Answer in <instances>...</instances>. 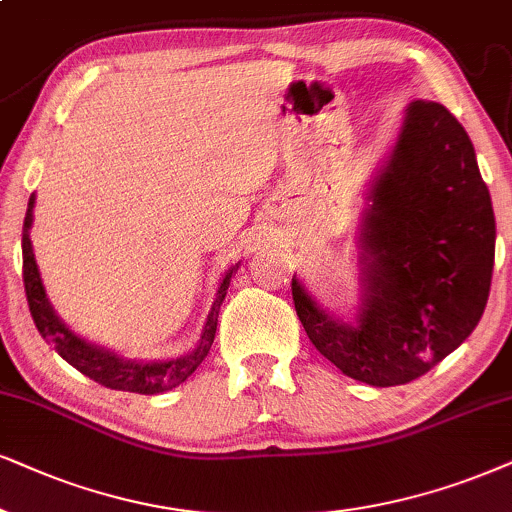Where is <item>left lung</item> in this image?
<instances>
[{
    "label": "left lung",
    "mask_w": 512,
    "mask_h": 512,
    "mask_svg": "<svg viewBox=\"0 0 512 512\" xmlns=\"http://www.w3.org/2000/svg\"><path fill=\"white\" fill-rule=\"evenodd\" d=\"M359 307L340 319L300 278L293 302L312 345L349 378L406 385L449 357L480 323L496 222L475 148L442 103L411 101L366 191Z\"/></svg>",
    "instance_id": "left-lung-1"
}]
</instances>
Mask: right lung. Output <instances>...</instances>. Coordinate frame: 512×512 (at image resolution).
Returning <instances> with one entry per match:
<instances>
[{
  "instance_id": "1",
  "label": "right lung",
  "mask_w": 512,
  "mask_h": 512,
  "mask_svg": "<svg viewBox=\"0 0 512 512\" xmlns=\"http://www.w3.org/2000/svg\"><path fill=\"white\" fill-rule=\"evenodd\" d=\"M32 208H35V193L28 200V212H25L23 222V283H25V295H28V307L35 321L37 331L51 347L68 361L70 366H75L77 371L87 375V378L96 380L103 387H111V390L122 392H139V394H160L172 390L184 383L196 368L203 364V359L208 357L212 342H215L217 331V316L219 307H222L226 290H229L231 276L236 274V269L241 267V262L234 264L219 281L215 302L205 319L203 333L196 342V347L189 349L186 354L174 359H158V361H141V359H127L120 357L118 352L111 349L92 345L80 335H75L70 328L63 323L61 316L51 307L47 290H44L40 269H37L35 252H32L30 243V226H32Z\"/></svg>"
}]
</instances>
